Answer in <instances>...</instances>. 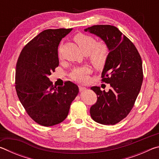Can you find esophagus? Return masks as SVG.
I'll return each mask as SVG.
<instances>
[{"label":"esophagus","mask_w":159,"mask_h":159,"mask_svg":"<svg viewBox=\"0 0 159 159\" xmlns=\"http://www.w3.org/2000/svg\"><path fill=\"white\" fill-rule=\"evenodd\" d=\"M86 90H87V88H86L79 86V91H80V92H84V91H85Z\"/></svg>","instance_id":"obj_1"}]
</instances>
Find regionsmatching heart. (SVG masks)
I'll use <instances>...</instances> for the list:
<instances>
[{"label": "heart", "mask_w": 159, "mask_h": 159, "mask_svg": "<svg viewBox=\"0 0 159 159\" xmlns=\"http://www.w3.org/2000/svg\"><path fill=\"white\" fill-rule=\"evenodd\" d=\"M74 40L83 52L88 53L90 60L95 68L100 69L105 65L109 54L107 44L103 42H97L94 37L83 34L75 35ZM89 71V68L86 66L77 67L72 71L71 78L76 81L83 83L87 80Z\"/></svg>", "instance_id": "1"}]
</instances>
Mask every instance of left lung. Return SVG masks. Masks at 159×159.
I'll return each mask as SVG.
<instances>
[{"label": "left lung", "instance_id": "8db88e82", "mask_svg": "<svg viewBox=\"0 0 159 159\" xmlns=\"http://www.w3.org/2000/svg\"><path fill=\"white\" fill-rule=\"evenodd\" d=\"M85 31L100 37L109 50L102 81L109 83L108 92L98 86L93 90L98 99L90 109L95 122L103 125H115L130 112L140 91L143 70L140 55L128 38L111 25H94Z\"/></svg>", "mask_w": 159, "mask_h": 159}]
</instances>
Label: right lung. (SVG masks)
<instances>
[{"label":"right lung","instance_id":"obj_1","mask_svg":"<svg viewBox=\"0 0 159 159\" xmlns=\"http://www.w3.org/2000/svg\"><path fill=\"white\" fill-rule=\"evenodd\" d=\"M72 29H46L26 44L16 64L15 89L26 113L48 127L66 118L79 88L71 81L56 88L48 76L59 66L58 46Z\"/></svg>","mask_w":159,"mask_h":159}]
</instances>
